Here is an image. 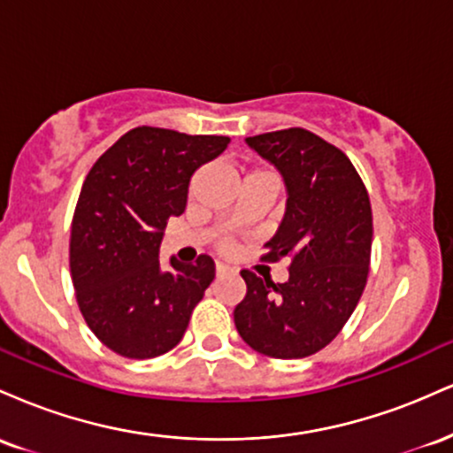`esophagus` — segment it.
<instances>
[{"label": "esophagus", "instance_id": "esophagus-1", "mask_svg": "<svg viewBox=\"0 0 453 453\" xmlns=\"http://www.w3.org/2000/svg\"><path fill=\"white\" fill-rule=\"evenodd\" d=\"M215 273H217V277H221V274L230 273V268H227L226 264H217V266H215Z\"/></svg>", "mask_w": 453, "mask_h": 453}]
</instances>
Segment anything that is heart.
I'll return each instance as SVG.
<instances>
[{"instance_id":"obj_1","label":"heart","mask_w":453,"mask_h":453,"mask_svg":"<svg viewBox=\"0 0 453 453\" xmlns=\"http://www.w3.org/2000/svg\"><path fill=\"white\" fill-rule=\"evenodd\" d=\"M251 174H268V173H262V170H257V173H251ZM227 249V247H226Z\"/></svg>"}]
</instances>
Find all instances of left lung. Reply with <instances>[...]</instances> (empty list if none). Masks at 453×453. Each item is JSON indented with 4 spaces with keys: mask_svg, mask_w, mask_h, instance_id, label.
<instances>
[{
    "mask_svg": "<svg viewBox=\"0 0 453 453\" xmlns=\"http://www.w3.org/2000/svg\"><path fill=\"white\" fill-rule=\"evenodd\" d=\"M279 170L288 204L262 259L289 257V279L273 283L242 270L247 296L234 309L238 334L268 357L313 356L347 324L371 266L372 211L353 164L303 127L247 138Z\"/></svg>",
    "mask_w": 453,
    "mask_h": 453,
    "instance_id": "8db88e82",
    "label": "left lung"
}]
</instances>
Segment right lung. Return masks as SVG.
<instances>
[{"label":"right lung","mask_w":453,"mask_h":453,"mask_svg":"<svg viewBox=\"0 0 453 453\" xmlns=\"http://www.w3.org/2000/svg\"><path fill=\"white\" fill-rule=\"evenodd\" d=\"M227 144V136L142 126L87 174L72 219V283L87 326L119 356L149 360L179 345L215 279L209 256L170 257L161 270L159 244L170 217L183 215L191 176Z\"/></svg>","instance_id":"right-lung-1"}]
</instances>
